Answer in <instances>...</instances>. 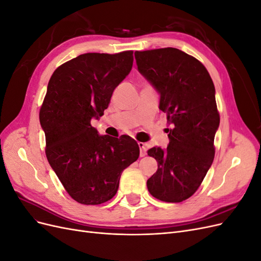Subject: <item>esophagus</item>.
Masks as SVG:
<instances>
[{"label":"esophagus","mask_w":261,"mask_h":261,"mask_svg":"<svg viewBox=\"0 0 261 261\" xmlns=\"http://www.w3.org/2000/svg\"><path fill=\"white\" fill-rule=\"evenodd\" d=\"M139 149H140V156H145L146 155V151H147V147L145 143H138Z\"/></svg>","instance_id":"esophagus-1"}]
</instances>
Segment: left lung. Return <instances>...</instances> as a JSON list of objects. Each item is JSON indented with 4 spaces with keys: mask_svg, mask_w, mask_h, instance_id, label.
I'll return each instance as SVG.
<instances>
[{
    "mask_svg": "<svg viewBox=\"0 0 261 261\" xmlns=\"http://www.w3.org/2000/svg\"><path fill=\"white\" fill-rule=\"evenodd\" d=\"M138 72L160 94L159 109L171 128L169 146L153 147L158 170L147 180L149 193L165 202H180L200 186L215 158L220 115L216 89L201 63L175 48L136 51Z\"/></svg>",
    "mask_w": 261,
    "mask_h": 261,
    "instance_id": "1",
    "label": "left lung"
}]
</instances>
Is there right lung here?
Here are the masks:
<instances>
[{
	"label": "right lung",
	"mask_w": 261,
	"mask_h": 261,
	"mask_svg": "<svg viewBox=\"0 0 261 261\" xmlns=\"http://www.w3.org/2000/svg\"><path fill=\"white\" fill-rule=\"evenodd\" d=\"M133 51L85 53L54 70L39 113L51 168L74 200L113 198L122 172L139 156L129 136H100L91 120L103 115L112 93L133 67Z\"/></svg>",
	"instance_id": "obj_1"
}]
</instances>
